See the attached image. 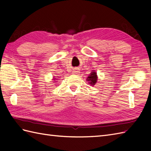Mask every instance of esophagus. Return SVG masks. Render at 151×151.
I'll list each match as a JSON object with an SVG mask.
<instances>
[{"instance_id":"1","label":"esophagus","mask_w":151,"mask_h":151,"mask_svg":"<svg viewBox=\"0 0 151 151\" xmlns=\"http://www.w3.org/2000/svg\"><path fill=\"white\" fill-rule=\"evenodd\" d=\"M74 74H78L79 73V70L78 69H76V70H74L73 72Z\"/></svg>"}]
</instances>
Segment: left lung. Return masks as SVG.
I'll return each mask as SVG.
<instances>
[{
    "label": "left lung",
    "instance_id": "obj_1",
    "mask_svg": "<svg viewBox=\"0 0 151 151\" xmlns=\"http://www.w3.org/2000/svg\"><path fill=\"white\" fill-rule=\"evenodd\" d=\"M86 80L89 82L88 83L91 86H94L96 83H97V73L94 71V70H92L91 73H90V75L88 76V77Z\"/></svg>",
    "mask_w": 151,
    "mask_h": 151
}]
</instances>
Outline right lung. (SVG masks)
I'll list each match as a JSON object with an SVG mask.
<instances>
[{"label": "right lung", "instance_id": "right-lung-1", "mask_svg": "<svg viewBox=\"0 0 151 151\" xmlns=\"http://www.w3.org/2000/svg\"><path fill=\"white\" fill-rule=\"evenodd\" d=\"M54 79H56V78H54Z\"/></svg>", "mask_w": 151, "mask_h": 151}]
</instances>
